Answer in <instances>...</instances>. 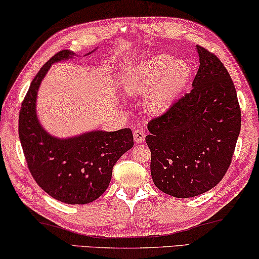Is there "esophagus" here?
Listing matches in <instances>:
<instances>
[{
  "instance_id": "obj_1",
  "label": "esophagus",
  "mask_w": 259,
  "mask_h": 259,
  "mask_svg": "<svg viewBox=\"0 0 259 259\" xmlns=\"http://www.w3.org/2000/svg\"><path fill=\"white\" fill-rule=\"evenodd\" d=\"M146 139V132L145 130L139 128L134 131V141L137 143H142Z\"/></svg>"
}]
</instances>
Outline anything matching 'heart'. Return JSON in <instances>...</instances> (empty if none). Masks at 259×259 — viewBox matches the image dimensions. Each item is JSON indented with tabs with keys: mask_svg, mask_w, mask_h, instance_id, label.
<instances>
[{
	"mask_svg": "<svg viewBox=\"0 0 259 259\" xmlns=\"http://www.w3.org/2000/svg\"><path fill=\"white\" fill-rule=\"evenodd\" d=\"M192 75V67L184 59L158 54L133 65L122 86L131 96L146 95L143 107L151 114H162L172 107Z\"/></svg>",
	"mask_w": 259,
	"mask_h": 259,
	"instance_id": "1",
	"label": "heart"
}]
</instances>
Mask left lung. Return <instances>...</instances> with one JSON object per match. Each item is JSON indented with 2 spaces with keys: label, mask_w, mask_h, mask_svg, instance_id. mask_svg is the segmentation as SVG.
<instances>
[{
  "label": "left lung",
  "mask_w": 259,
  "mask_h": 259,
  "mask_svg": "<svg viewBox=\"0 0 259 259\" xmlns=\"http://www.w3.org/2000/svg\"><path fill=\"white\" fill-rule=\"evenodd\" d=\"M200 67L193 90L148 124L154 184L173 197L207 192L230 167L241 130V110L226 67L196 46Z\"/></svg>",
  "instance_id": "left-lung-1"
}]
</instances>
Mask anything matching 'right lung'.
<instances>
[{
  "instance_id": "right-lung-1",
  "label": "right lung",
  "mask_w": 259,
  "mask_h": 259,
  "mask_svg": "<svg viewBox=\"0 0 259 259\" xmlns=\"http://www.w3.org/2000/svg\"><path fill=\"white\" fill-rule=\"evenodd\" d=\"M74 56L71 50H62L34 77L19 112V139L29 172L47 194L66 204H87L107 190L113 165L134 142L130 128L56 138L41 125L36 96L42 80L55 63Z\"/></svg>"
}]
</instances>
